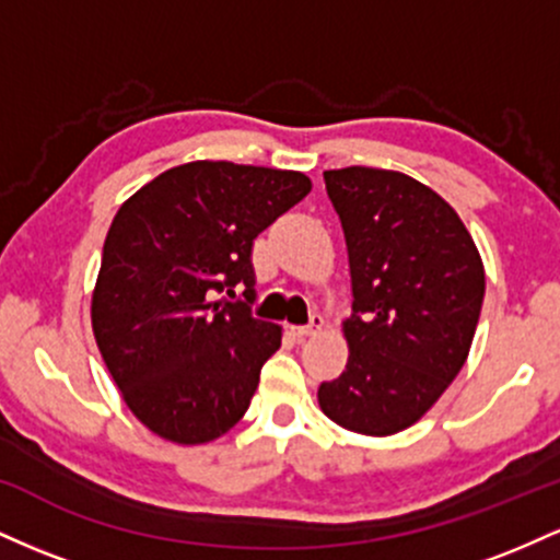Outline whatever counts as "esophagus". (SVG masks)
<instances>
[{"label": "esophagus", "mask_w": 560, "mask_h": 560, "mask_svg": "<svg viewBox=\"0 0 560 560\" xmlns=\"http://www.w3.org/2000/svg\"><path fill=\"white\" fill-rule=\"evenodd\" d=\"M326 326V320H324V316H313L311 318V324L307 326H294V337H300V339H305V337H316V334L324 329Z\"/></svg>", "instance_id": "esophagus-1"}]
</instances>
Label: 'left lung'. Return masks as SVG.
Segmentation results:
<instances>
[{
  "label": "left lung",
  "instance_id": "8db88e82",
  "mask_svg": "<svg viewBox=\"0 0 560 560\" xmlns=\"http://www.w3.org/2000/svg\"><path fill=\"white\" fill-rule=\"evenodd\" d=\"M342 221L352 279L350 358L318 387L326 416L350 432L413 427L464 369L485 300V266L458 213L397 171H324Z\"/></svg>",
  "mask_w": 560,
  "mask_h": 560
}]
</instances>
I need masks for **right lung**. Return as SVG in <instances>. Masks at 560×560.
Masks as SVG:
<instances>
[{
    "mask_svg": "<svg viewBox=\"0 0 560 560\" xmlns=\"http://www.w3.org/2000/svg\"><path fill=\"white\" fill-rule=\"evenodd\" d=\"M298 171L197 160L128 197L107 231L92 329L113 382L150 432L178 445L226 434L249 408L281 329L255 300L253 242L311 191Z\"/></svg>",
    "mask_w": 560,
    "mask_h": 560,
    "instance_id": "right-lung-1",
    "label": "right lung"
}]
</instances>
